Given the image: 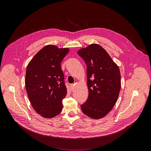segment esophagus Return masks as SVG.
Here are the masks:
<instances>
[{"instance_id":"esophagus-1","label":"esophagus","mask_w":151,"mask_h":151,"mask_svg":"<svg viewBox=\"0 0 151 151\" xmlns=\"http://www.w3.org/2000/svg\"><path fill=\"white\" fill-rule=\"evenodd\" d=\"M70 86L71 90H72V91H74V90H75V88H74V85H73V84H70Z\"/></svg>"}]
</instances>
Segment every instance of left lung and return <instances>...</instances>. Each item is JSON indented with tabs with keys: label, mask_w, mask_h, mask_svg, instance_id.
Returning <instances> with one entry per match:
<instances>
[{
	"label": "left lung",
	"mask_w": 151,
	"mask_h": 151,
	"mask_svg": "<svg viewBox=\"0 0 151 151\" xmlns=\"http://www.w3.org/2000/svg\"><path fill=\"white\" fill-rule=\"evenodd\" d=\"M87 64L88 97L81 105L83 113L93 119L105 116L115 104L121 89L117 64L106 51L93 44L78 52Z\"/></svg>",
	"instance_id": "8db88e82"
}]
</instances>
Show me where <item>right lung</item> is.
Here are the masks:
<instances>
[{
	"mask_svg": "<svg viewBox=\"0 0 151 151\" xmlns=\"http://www.w3.org/2000/svg\"><path fill=\"white\" fill-rule=\"evenodd\" d=\"M69 51L49 45L42 48L29 63L26 73V88L30 102L40 115L51 118L63 109L67 94L61 62Z\"/></svg>",
	"mask_w": 151,
	"mask_h": 151,
	"instance_id": "right-lung-1",
	"label": "right lung"
}]
</instances>
